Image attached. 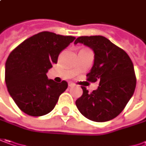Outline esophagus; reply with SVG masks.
Listing matches in <instances>:
<instances>
[{
  "label": "esophagus",
  "instance_id": "34e87169",
  "mask_svg": "<svg viewBox=\"0 0 146 146\" xmlns=\"http://www.w3.org/2000/svg\"><path fill=\"white\" fill-rule=\"evenodd\" d=\"M73 86H74V84H73V82H68V86H69V87H72Z\"/></svg>",
  "mask_w": 146,
  "mask_h": 146
}]
</instances>
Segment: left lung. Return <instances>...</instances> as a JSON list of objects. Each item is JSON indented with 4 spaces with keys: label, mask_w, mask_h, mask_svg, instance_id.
Segmentation results:
<instances>
[{
    "label": "left lung",
    "mask_w": 146,
    "mask_h": 146,
    "mask_svg": "<svg viewBox=\"0 0 146 146\" xmlns=\"http://www.w3.org/2000/svg\"><path fill=\"white\" fill-rule=\"evenodd\" d=\"M83 43L94 53V61L87 80L98 81L97 90L91 93L82 86V95L76 106L86 118L106 122L121 113L136 88L137 79L133 64L123 49L101 35L81 36L74 44Z\"/></svg>",
    "instance_id": "1"
}]
</instances>
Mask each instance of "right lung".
I'll list each match as a JSON object with an SVG mask.
<instances>
[{"label": "right lung", "instance_id": "add662e5", "mask_svg": "<svg viewBox=\"0 0 146 146\" xmlns=\"http://www.w3.org/2000/svg\"><path fill=\"white\" fill-rule=\"evenodd\" d=\"M74 39L73 36L43 31L23 41L9 54L5 63V84L24 113L42 116L54 109L68 83L56 82L46 73Z\"/></svg>", "mask_w": 146, "mask_h": 146}]
</instances>
